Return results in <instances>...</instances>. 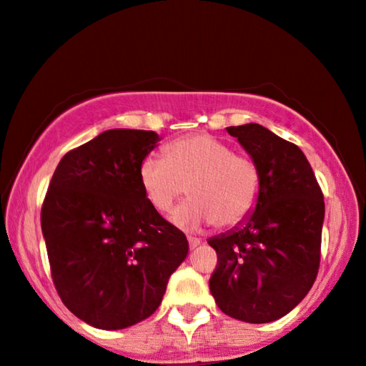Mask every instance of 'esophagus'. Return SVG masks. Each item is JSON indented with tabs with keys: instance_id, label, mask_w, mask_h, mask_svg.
<instances>
[{
	"instance_id": "esophagus-1",
	"label": "esophagus",
	"mask_w": 366,
	"mask_h": 366,
	"mask_svg": "<svg viewBox=\"0 0 366 366\" xmlns=\"http://www.w3.org/2000/svg\"><path fill=\"white\" fill-rule=\"evenodd\" d=\"M187 242H189V247H191V249H196L197 245L201 244V240H199V239H196V237H189Z\"/></svg>"
}]
</instances>
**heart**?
Wrapping results in <instances>:
<instances>
[{
    "label": "heart",
    "mask_w": 366,
    "mask_h": 366,
    "mask_svg": "<svg viewBox=\"0 0 366 366\" xmlns=\"http://www.w3.org/2000/svg\"><path fill=\"white\" fill-rule=\"evenodd\" d=\"M138 177L144 197L158 213H167L189 187L192 199L179 206L172 219L191 230L211 223L240 225L254 213L262 191L257 162L204 133L170 141L164 158L141 162Z\"/></svg>",
    "instance_id": "1"
}]
</instances>
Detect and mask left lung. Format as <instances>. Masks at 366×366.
Masks as SVG:
<instances>
[{"label":"left lung","instance_id":"1","mask_svg":"<svg viewBox=\"0 0 366 366\" xmlns=\"http://www.w3.org/2000/svg\"><path fill=\"white\" fill-rule=\"evenodd\" d=\"M227 131L257 162L262 191L245 222L208 240L218 255L209 290L223 314L266 324L292 312L314 285L324 196L297 144L254 122Z\"/></svg>","mask_w":366,"mask_h":366}]
</instances>
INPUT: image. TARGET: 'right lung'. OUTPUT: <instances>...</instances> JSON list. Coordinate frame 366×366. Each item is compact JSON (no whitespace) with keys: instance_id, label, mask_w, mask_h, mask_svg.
Here are the masks:
<instances>
[{"instance_id":"1","label":"right lung","mask_w":366,"mask_h":366,"mask_svg":"<svg viewBox=\"0 0 366 366\" xmlns=\"http://www.w3.org/2000/svg\"><path fill=\"white\" fill-rule=\"evenodd\" d=\"M153 131L109 129L61 158L41 211L57 295L83 322L116 331L158 309L187 257L186 235L143 194Z\"/></svg>"}]
</instances>
